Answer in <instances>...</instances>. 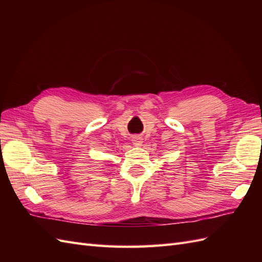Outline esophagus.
<instances>
[{
	"mask_svg": "<svg viewBox=\"0 0 262 262\" xmlns=\"http://www.w3.org/2000/svg\"><path fill=\"white\" fill-rule=\"evenodd\" d=\"M132 143H133V145H136V146H141L142 143H143V139H142L141 137H133L132 138Z\"/></svg>",
	"mask_w": 262,
	"mask_h": 262,
	"instance_id": "1",
	"label": "esophagus"
}]
</instances>
